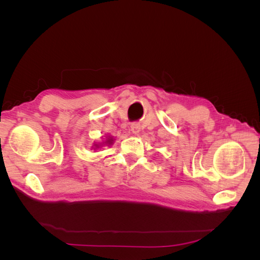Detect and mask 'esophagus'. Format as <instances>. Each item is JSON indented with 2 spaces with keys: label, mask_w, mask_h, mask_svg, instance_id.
Returning <instances> with one entry per match:
<instances>
[{
  "label": "esophagus",
  "mask_w": 260,
  "mask_h": 260,
  "mask_svg": "<svg viewBox=\"0 0 260 260\" xmlns=\"http://www.w3.org/2000/svg\"><path fill=\"white\" fill-rule=\"evenodd\" d=\"M140 125L138 124V123H133L132 125H131V131H132V133L133 135H138V133L140 132Z\"/></svg>",
  "instance_id": "esophagus-1"
}]
</instances>
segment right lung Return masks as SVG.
Masks as SVG:
<instances>
[{"mask_svg": "<svg viewBox=\"0 0 260 260\" xmlns=\"http://www.w3.org/2000/svg\"><path fill=\"white\" fill-rule=\"evenodd\" d=\"M114 143V138L113 137H106V140L104 141V142H102V143H99V144H94V149H98V148H100V147H102V146H104V145H112Z\"/></svg>", "mask_w": 260, "mask_h": 260, "instance_id": "right-lung-1", "label": "right lung"}]
</instances>
